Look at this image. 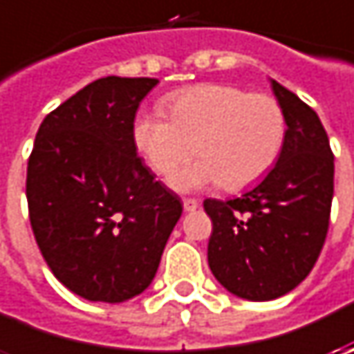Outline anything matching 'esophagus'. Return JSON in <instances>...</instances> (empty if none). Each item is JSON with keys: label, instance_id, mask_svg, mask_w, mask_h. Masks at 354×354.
Returning a JSON list of instances; mask_svg holds the SVG:
<instances>
[{"label": "esophagus", "instance_id": "obj_1", "mask_svg": "<svg viewBox=\"0 0 354 354\" xmlns=\"http://www.w3.org/2000/svg\"><path fill=\"white\" fill-rule=\"evenodd\" d=\"M183 209L187 212H193L198 209V201L195 198H183Z\"/></svg>", "mask_w": 354, "mask_h": 354}]
</instances>
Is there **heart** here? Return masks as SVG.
Listing matches in <instances>:
<instances>
[{
	"instance_id": "b5f03b06",
	"label": "heart",
	"mask_w": 354,
	"mask_h": 354,
	"mask_svg": "<svg viewBox=\"0 0 354 354\" xmlns=\"http://www.w3.org/2000/svg\"><path fill=\"white\" fill-rule=\"evenodd\" d=\"M167 114L142 110L131 140L151 169L167 177L193 151L201 159L173 185L181 191L221 183L238 191L262 179L286 140V114L276 98L228 84H198L165 100Z\"/></svg>"
}]
</instances>
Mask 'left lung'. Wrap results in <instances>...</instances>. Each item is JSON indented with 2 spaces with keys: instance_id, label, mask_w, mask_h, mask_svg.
Returning a JSON list of instances; mask_svg holds the SVG:
<instances>
[{
  "instance_id": "left-lung-1",
  "label": "left lung",
  "mask_w": 354,
  "mask_h": 354,
  "mask_svg": "<svg viewBox=\"0 0 354 354\" xmlns=\"http://www.w3.org/2000/svg\"><path fill=\"white\" fill-rule=\"evenodd\" d=\"M286 114L274 169L230 201L205 198L211 216L209 266L238 297L270 301L297 288L319 258L333 201V151L313 108L272 80Z\"/></svg>"
}]
</instances>
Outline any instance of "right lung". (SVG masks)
<instances>
[{
  "instance_id": "1",
  "label": "right lung",
  "mask_w": 354,
  "mask_h": 354,
  "mask_svg": "<svg viewBox=\"0 0 354 354\" xmlns=\"http://www.w3.org/2000/svg\"><path fill=\"white\" fill-rule=\"evenodd\" d=\"M156 84L98 78L47 114L35 138L25 187L35 240L55 278L88 301L142 293L183 212L131 140Z\"/></svg>"
}]
</instances>
